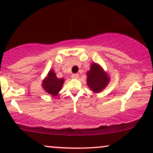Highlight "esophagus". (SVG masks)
Here are the masks:
<instances>
[{
    "instance_id": "esophagus-1",
    "label": "esophagus",
    "mask_w": 153,
    "mask_h": 153,
    "mask_svg": "<svg viewBox=\"0 0 153 153\" xmlns=\"http://www.w3.org/2000/svg\"><path fill=\"white\" fill-rule=\"evenodd\" d=\"M78 77H79V75L78 74V73H75V74H73L71 75V78H73V79L78 78Z\"/></svg>"
}]
</instances>
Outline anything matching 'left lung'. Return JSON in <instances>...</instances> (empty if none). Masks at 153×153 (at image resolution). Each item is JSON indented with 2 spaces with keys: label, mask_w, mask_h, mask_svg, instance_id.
<instances>
[{
  "label": "left lung",
  "mask_w": 153,
  "mask_h": 153,
  "mask_svg": "<svg viewBox=\"0 0 153 153\" xmlns=\"http://www.w3.org/2000/svg\"><path fill=\"white\" fill-rule=\"evenodd\" d=\"M87 85L94 93H100L108 85L110 77L99 64L93 62L87 71Z\"/></svg>",
  "instance_id": "1"
}]
</instances>
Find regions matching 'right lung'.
Returning <instances> with one entry per match:
<instances>
[{
  "mask_svg": "<svg viewBox=\"0 0 153 153\" xmlns=\"http://www.w3.org/2000/svg\"><path fill=\"white\" fill-rule=\"evenodd\" d=\"M64 78H58L52 69L49 71L46 78L42 80V87L45 92L52 96H57L64 84Z\"/></svg>",
  "mask_w": 153,
  "mask_h": 153,
  "instance_id": "1",
  "label": "right lung"
}]
</instances>
